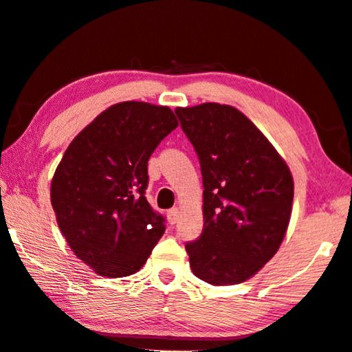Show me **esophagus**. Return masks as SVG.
Masks as SVG:
<instances>
[{
	"mask_svg": "<svg viewBox=\"0 0 352 352\" xmlns=\"http://www.w3.org/2000/svg\"><path fill=\"white\" fill-rule=\"evenodd\" d=\"M178 216H180V211H178V208H172V210L168 211V220L172 225L178 222Z\"/></svg>",
	"mask_w": 352,
	"mask_h": 352,
	"instance_id": "esophagus-1",
	"label": "esophagus"
}]
</instances>
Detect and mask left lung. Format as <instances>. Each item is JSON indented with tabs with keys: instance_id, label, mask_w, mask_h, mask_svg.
Wrapping results in <instances>:
<instances>
[{
	"instance_id": "1",
	"label": "left lung",
	"mask_w": 352,
	"mask_h": 352,
	"mask_svg": "<svg viewBox=\"0 0 352 352\" xmlns=\"http://www.w3.org/2000/svg\"><path fill=\"white\" fill-rule=\"evenodd\" d=\"M204 177V231L186 243L194 275L212 285L247 281L287 231L294 178L276 148L231 105L178 107Z\"/></svg>"
}]
</instances>
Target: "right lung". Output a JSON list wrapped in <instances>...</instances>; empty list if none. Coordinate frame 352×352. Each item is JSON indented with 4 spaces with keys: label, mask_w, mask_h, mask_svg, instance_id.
<instances>
[{
    "label": "right lung",
    "mask_w": 352,
    "mask_h": 352,
    "mask_svg": "<svg viewBox=\"0 0 352 352\" xmlns=\"http://www.w3.org/2000/svg\"><path fill=\"white\" fill-rule=\"evenodd\" d=\"M177 126L169 107L127 100L100 113L63 153L51 204L68 245L98 275H133L164 234V217L144 195L147 162Z\"/></svg>",
    "instance_id": "add662e5"
}]
</instances>
